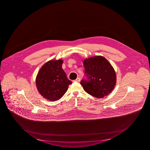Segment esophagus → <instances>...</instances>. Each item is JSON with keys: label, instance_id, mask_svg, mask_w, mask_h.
<instances>
[{"label": "esophagus", "instance_id": "34e87169", "mask_svg": "<svg viewBox=\"0 0 150 150\" xmlns=\"http://www.w3.org/2000/svg\"><path fill=\"white\" fill-rule=\"evenodd\" d=\"M80 81V78H77L76 80H74V81L76 82H79Z\"/></svg>", "mask_w": 150, "mask_h": 150}]
</instances>
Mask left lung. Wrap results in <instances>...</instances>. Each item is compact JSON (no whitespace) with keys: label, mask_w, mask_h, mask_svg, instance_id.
<instances>
[{"label":"left lung","mask_w":150,"mask_h":150,"mask_svg":"<svg viewBox=\"0 0 150 150\" xmlns=\"http://www.w3.org/2000/svg\"><path fill=\"white\" fill-rule=\"evenodd\" d=\"M86 79L80 84L88 94L102 98L111 92L116 84V74L109 62L102 56H95L83 61Z\"/></svg>","instance_id":"left-lung-1"}]
</instances>
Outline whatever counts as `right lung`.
<instances>
[{
  "instance_id": "right-lung-1",
  "label": "right lung",
  "mask_w": 150,
  "mask_h": 150,
  "mask_svg": "<svg viewBox=\"0 0 150 150\" xmlns=\"http://www.w3.org/2000/svg\"><path fill=\"white\" fill-rule=\"evenodd\" d=\"M63 60H50L38 72L36 86L40 94L45 99L54 101L63 97L72 83L62 68Z\"/></svg>"
}]
</instances>
